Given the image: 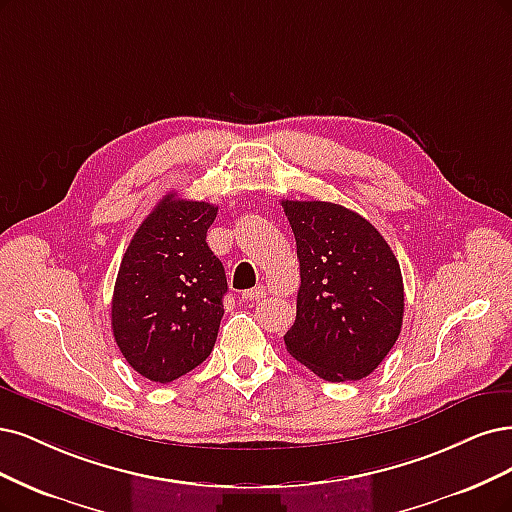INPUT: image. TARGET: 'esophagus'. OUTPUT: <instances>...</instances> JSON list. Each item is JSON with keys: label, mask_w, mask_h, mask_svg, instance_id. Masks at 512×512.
I'll return each mask as SVG.
<instances>
[{"label": "esophagus", "mask_w": 512, "mask_h": 512, "mask_svg": "<svg viewBox=\"0 0 512 512\" xmlns=\"http://www.w3.org/2000/svg\"><path fill=\"white\" fill-rule=\"evenodd\" d=\"M262 296H264V288H262V286L241 292V298H243V301H260Z\"/></svg>", "instance_id": "esophagus-1"}]
</instances>
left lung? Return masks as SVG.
Listing matches in <instances>:
<instances>
[{
	"label": "left lung",
	"instance_id": "left-lung-1",
	"mask_svg": "<svg viewBox=\"0 0 512 512\" xmlns=\"http://www.w3.org/2000/svg\"><path fill=\"white\" fill-rule=\"evenodd\" d=\"M296 239L301 288L286 332L290 356L326 381L368 377L404 315L400 264L377 228L328 201H281Z\"/></svg>",
	"mask_w": 512,
	"mask_h": 512
}]
</instances>
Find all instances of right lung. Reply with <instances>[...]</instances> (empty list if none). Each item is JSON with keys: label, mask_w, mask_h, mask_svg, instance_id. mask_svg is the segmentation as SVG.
I'll return each mask as SVG.
<instances>
[{"label": "right lung", "mask_w": 512, "mask_h": 512, "mask_svg": "<svg viewBox=\"0 0 512 512\" xmlns=\"http://www.w3.org/2000/svg\"><path fill=\"white\" fill-rule=\"evenodd\" d=\"M216 214V205L169 192L122 256L112 296L114 339L150 381L171 383L214 349L228 290L222 262L205 241Z\"/></svg>", "instance_id": "obj_1"}]
</instances>
